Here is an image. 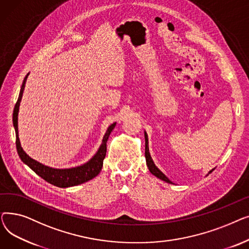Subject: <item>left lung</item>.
<instances>
[{"label": "left lung", "instance_id": "8db88e82", "mask_svg": "<svg viewBox=\"0 0 249 249\" xmlns=\"http://www.w3.org/2000/svg\"><path fill=\"white\" fill-rule=\"evenodd\" d=\"M144 138H145V159H146V164H147V166H148L149 172H150L153 176H155L156 178H160V179H162V180L168 182V184H174V182H173L171 179H169L161 171H160L159 167L154 164V162H153V160H152V159H151V156H150V153H149L148 136H147V133H146L145 131H144ZM213 171H214V168L212 169V171L209 172V174H211ZM209 174H208V175H209ZM208 175H207V176H208Z\"/></svg>", "mask_w": 249, "mask_h": 249}]
</instances>
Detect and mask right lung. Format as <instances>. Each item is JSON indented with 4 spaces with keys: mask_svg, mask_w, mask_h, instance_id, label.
<instances>
[{
    "mask_svg": "<svg viewBox=\"0 0 249 249\" xmlns=\"http://www.w3.org/2000/svg\"><path fill=\"white\" fill-rule=\"evenodd\" d=\"M28 75L29 73L26 74V76L24 77V81L22 83L21 89L19 93V97L15 105L14 111H13V126H14L15 133H16V147H17L19 158L25 164H27L36 175L41 177L43 179L49 182V184L56 186L58 188H70V187L77 186V185L84 184V182L91 178H94L100 174L102 169L103 161L107 152V141L112 132V130L116 126V122L111 124L108 127L106 133H105L103 137L102 144L100 145L96 154L89 161H87L82 165L71 167V168H53V167L44 165L39 161L31 159L30 156L23 150L20 143V139H19V132H18L19 107L22 100L23 91L25 89V84H26V81H27Z\"/></svg>",
    "mask_w": 249,
    "mask_h": 249,
    "instance_id": "1",
    "label": "right lung"
}]
</instances>
